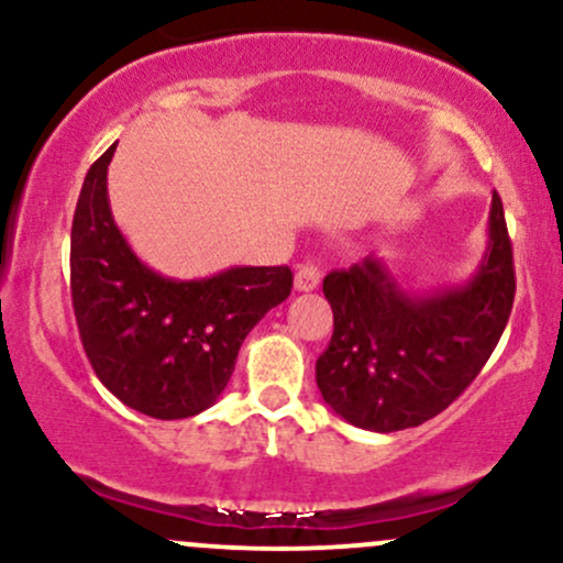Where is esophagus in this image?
Segmentation results:
<instances>
[{
    "label": "esophagus",
    "mask_w": 563,
    "mask_h": 563,
    "mask_svg": "<svg viewBox=\"0 0 563 563\" xmlns=\"http://www.w3.org/2000/svg\"><path fill=\"white\" fill-rule=\"evenodd\" d=\"M294 286H296V290H301V294H309V290H314L320 286V269L314 267L312 262L299 264V267H296Z\"/></svg>",
    "instance_id": "34e87169"
}]
</instances>
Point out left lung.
Segmentation results:
<instances>
[{"label": "left lung", "instance_id": "1", "mask_svg": "<svg viewBox=\"0 0 563 563\" xmlns=\"http://www.w3.org/2000/svg\"><path fill=\"white\" fill-rule=\"evenodd\" d=\"M333 309L331 344L314 376L335 416L391 434L439 416L479 376L514 307L506 214L493 192L487 249L461 286L410 290L371 254L322 280Z\"/></svg>", "mask_w": 563, "mask_h": 563}]
</instances>
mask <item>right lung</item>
<instances>
[{
  "label": "right lung",
  "instance_id": "right-lung-1",
  "mask_svg": "<svg viewBox=\"0 0 563 563\" xmlns=\"http://www.w3.org/2000/svg\"><path fill=\"white\" fill-rule=\"evenodd\" d=\"M108 147L84 177L70 228V296L97 378L142 416L179 421L222 397L251 328L288 299V267L174 280L126 243L108 200Z\"/></svg>",
  "mask_w": 563,
  "mask_h": 563
}]
</instances>
